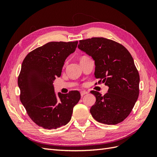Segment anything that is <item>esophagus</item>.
Masks as SVG:
<instances>
[{"instance_id": "obj_1", "label": "esophagus", "mask_w": 157, "mask_h": 157, "mask_svg": "<svg viewBox=\"0 0 157 157\" xmlns=\"http://www.w3.org/2000/svg\"><path fill=\"white\" fill-rule=\"evenodd\" d=\"M88 94V92H86V91H81L80 92V95H81V96L82 97V96H84V95H86V94Z\"/></svg>"}]
</instances>
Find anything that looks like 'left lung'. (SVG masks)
<instances>
[{"mask_svg":"<svg viewBox=\"0 0 157 157\" xmlns=\"http://www.w3.org/2000/svg\"><path fill=\"white\" fill-rule=\"evenodd\" d=\"M78 48L95 61L98 84L109 86L103 96L97 91L90 92L96 98L90 111L92 116L105 124L122 122L130 115L140 92V75L130 53L123 45L103 37L79 40Z\"/></svg>","mask_w":157,"mask_h":157,"instance_id":"obj_1","label":"left lung"}]
</instances>
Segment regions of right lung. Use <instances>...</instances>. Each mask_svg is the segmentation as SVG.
I'll return each mask as SVG.
<instances>
[{"instance_id":"1","label":"right lung","mask_w":157,"mask_h":157,"mask_svg":"<svg viewBox=\"0 0 157 157\" xmlns=\"http://www.w3.org/2000/svg\"><path fill=\"white\" fill-rule=\"evenodd\" d=\"M77 44L78 41L50 42L30 52L23 61L17 79L20 101L31 119L45 129L67 124L80 100L77 90L58 93L57 98L53 85Z\"/></svg>"}]
</instances>
